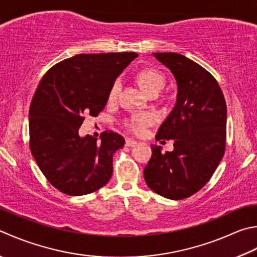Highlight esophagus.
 <instances>
[{
  "label": "esophagus",
  "mask_w": 257,
  "mask_h": 257,
  "mask_svg": "<svg viewBox=\"0 0 257 257\" xmlns=\"http://www.w3.org/2000/svg\"><path fill=\"white\" fill-rule=\"evenodd\" d=\"M136 145H137V142H136V140L130 139V138L125 139V146H127V147H134Z\"/></svg>",
  "instance_id": "esophagus-1"
}]
</instances>
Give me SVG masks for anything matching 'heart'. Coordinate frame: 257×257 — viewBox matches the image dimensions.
Instances as JSON below:
<instances>
[{
    "instance_id": "b5f03b06",
    "label": "heart",
    "mask_w": 257,
    "mask_h": 257,
    "mask_svg": "<svg viewBox=\"0 0 257 257\" xmlns=\"http://www.w3.org/2000/svg\"><path fill=\"white\" fill-rule=\"evenodd\" d=\"M137 80L146 92L149 95L158 94L166 84V77L165 74L159 71L157 69L147 68L140 71L137 75ZM121 88V82L117 79L112 83L111 88L109 91V100H114ZM154 122V115L149 112H138L133 114L128 120V128L133 133L137 135H142L146 132L150 124Z\"/></svg>"
}]
</instances>
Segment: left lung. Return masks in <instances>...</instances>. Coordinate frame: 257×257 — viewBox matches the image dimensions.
Returning a JSON list of instances; mask_svg holds the SVG:
<instances>
[{"label":"left lung","instance_id":"8db88e82","mask_svg":"<svg viewBox=\"0 0 257 257\" xmlns=\"http://www.w3.org/2000/svg\"><path fill=\"white\" fill-rule=\"evenodd\" d=\"M154 55L177 82L175 107L156 136V140L174 139V150L162 154L152 145L144 176L155 193L184 199L208 183L223 158L227 108L216 79L198 63L174 52Z\"/></svg>","mask_w":257,"mask_h":257}]
</instances>
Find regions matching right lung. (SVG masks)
<instances>
[{
    "label": "right lung",
    "instance_id": "1",
    "mask_svg": "<svg viewBox=\"0 0 257 257\" xmlns=\"http://www.w3.org/2000/svg\"><path fill=\"white\" fill-rule=\"evenodd\" d=\"M135 52L78 54L43 75L29 111L30 149L53 187L70 196L93 193L109 182L112 156L124 139L103 132L101 143L78 130L84 115L97 117L112 83L137 58Z\"/></svg>",
    "mask_w": 257,
    "mask_h": 257
}]
</instances>
